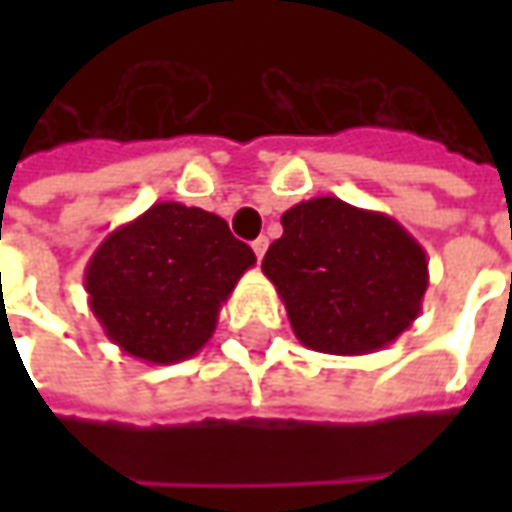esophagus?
Segmentation results:
<instances>
[{
	"instance_id": "34e87169",
	"label": "esophagus",
	"mask_w": 512,
	"mask_h": 512,
	"mask_svg": "<svg viewBox=\"0 0 512 512\" xmlns=\"http://www.w3.org/2000/svg\"><path fill=\"white\" fill-rule=\"evenodd\" d=\"M252 249H255L257 260H263V255H266V249H268V238H266V235H260L257 241H252Z\"/></svg>"
}]
</instances>
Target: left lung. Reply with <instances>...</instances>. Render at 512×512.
<instances>
[{
	"label": "left lung",
	"instance_id": "left-lung-1",
	"mask_svg": "<svg viewBox=\"0 0 512 512\" xmlns=\"http://www.w3.org/2000/svg\"><path fill=\"white\" fill-rule=\"evenodd\" d=\"M263 274L312 351L362 356L395 343L417 321L428 257L392 216L337 197H312L282 213Z\"/></svg>",
	"mask_w": 512,
	"mask_h": 512
}]
</instances>
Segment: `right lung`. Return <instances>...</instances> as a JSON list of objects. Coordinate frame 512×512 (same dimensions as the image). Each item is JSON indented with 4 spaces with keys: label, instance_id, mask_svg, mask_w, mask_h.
I'll return each instance as SVG.
<instances>
[{
    "label": "right lung",
    "instance_id": "add662e5",
    "mask_svg": "<svg viewBox=\"0 0 512 512\" xmlns=\"http://www.w3.org/2000/svg\"><path fill=\"white\" fill-rule=\"evenodd\" d=\"M255 252L222 216L156 202L106 235L84 268L90 310L112 343L150 365L205 348Z\"/></svg>",
    "mask_w": 512,
    "mask_h": 512
}]
</instances>
